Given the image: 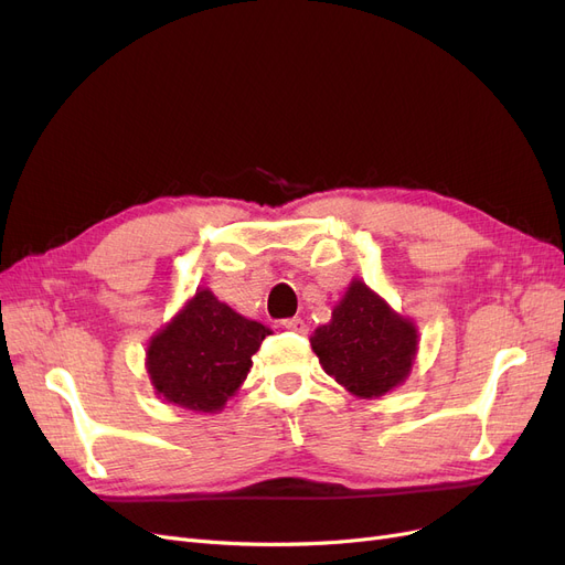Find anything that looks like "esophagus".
<instances>
[{
  "label": "esophagus",
  "instance_id": "obj_1",
  "mask_svg": "<svg viewBox=\"0 0 565 565\" xmlns=\"http://www.w3.org/2000/svg\"><path fill=\"white\" fill-rule=\"evenodd\" d=\"M286 330H290V332H298V334H305L307 332V323L302 321V318H284V323H281Z\"/></svg>",
  "mask_w": 565,
  "mask_h": 565
}]
</instances>
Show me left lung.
<instances>
[{
    "label": "left lung",
    "mask_w": 565,
    "mask_h": 565,
    "mask_svg": "<svg viewBox=\"0 0 565 565\" xmlns=\"http://www.w3.org/2000/svg\"><path fill=\"white\" fill-rule=\"evenodd\" d=\"M311 349L353 395L381 397L408 376L418 334L362 281H353L332 311V323L313 332Z\"/></svg>",
    "instance_id": "left-lung-1"
}]
</instances>
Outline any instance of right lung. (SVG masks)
Here are the masks:
<instances>
[{
  "instance_id": "obj_1",
  "label": "right lung",
  "mask_w": 565,
  "mask_h": 565,
  "mask_svg": "<svg viewBox=\"0 0 565 565\" xmlns=\"http://www.w3.org/2000/svg\"><path fill=\"white\" fill-rule=\"evenodd\" d=\"M267 328L235 313L210 290L166 326L147 349V372L159 395L191 411L222 408L247 379Z\"/></svg>"
}]
</instances>
